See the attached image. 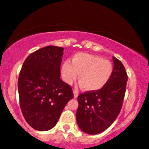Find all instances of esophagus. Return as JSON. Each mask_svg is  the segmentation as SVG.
Masks as SVG:
<instances>
[{"label":"esophagus","mask_w":149,"mask_h":149,"mask_svg":"<svg viewBox=\"0 0 149 149\" xmlns=\"http://www.w3.org/2000/svg\"><path fill=\"white\" fill-rule=\"evenodd\" d=\"M73 94H74V98H77L78 96V90L76 89L73 90Z\"/></svg>","instance_id":"1"}]
</instances>
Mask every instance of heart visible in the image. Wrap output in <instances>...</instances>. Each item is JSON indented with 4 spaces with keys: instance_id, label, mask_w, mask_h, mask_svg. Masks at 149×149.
Masks as SVG:
<instances>
[{
    "instance_id": "b5f03b06",
    "label": "heart",
    "mask_w": 149,
    "mask_h": 149,
    "mask_svg": "<svg viewBox=\"0 0 149 149\" xmlns=\"http://www.w3.org/2000/svg\"><path fill=\"white\" fill-rule=\"evenodd\" d=\"M78 73L80 84L87 91H97L103 88L110 80L113 64L110 61L99 56L79 52L73 56L71 61H64L61 66V78L65 83L71 84Z\"/></svg>"
}]
</instances>
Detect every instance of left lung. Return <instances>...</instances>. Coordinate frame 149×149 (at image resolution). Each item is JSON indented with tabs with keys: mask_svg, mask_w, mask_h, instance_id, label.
Wrapping results in <instances>:
<instances>
[{
	"mask_svg": "<svg viewBox=\"0 0 149 149\" xmlns=\"http://www.w3.org/2000/svg\"><path fill=\"white\" fill-rule=\"evenodd\" d=\"M112 76L103 88L78 95L77 123L81 130L96 134L107 130L119 115L125 95L127 74L115 57Z\"/></svg>",
	"mask_w": 149,
	"mask_h": 149,
	"instance_id": "obj_1",
	"label": "left lung"
}]
</instances>
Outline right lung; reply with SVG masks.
I'll use <instances>...</instances> for the list:
<instances>
[{
    "mask_svg": "<svg viewBox=\"0 0 149 149\" xmlns=\"http://www.w3.org/2000/svg\"><path fill=\"white\" fill-rule=\"evenodd\" d=\"M64 48L46 46L27 57L18 78L19 105L26 121L38 131L57 124L68 102L71 87L60 78Z\"/></svg>",
    "mask_w": 149,
    "mask_h": 149,
    "instance_id": "add662e5",
    "label": "right lung"
}]
</instances>
